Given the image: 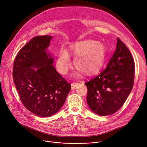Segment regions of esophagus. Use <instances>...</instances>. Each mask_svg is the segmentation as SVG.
<instances>
[{
	"instance_id": "1",
	"label": "esophagus",
	"mask_w": 147,
	"mask_h": 147,
	"mask_svg": "<svg viewBox=\"0 0 147 147\" xmlns=\"http://www.w3.org/2000/svg\"><path fill=\"white\" fill-rule=\"evenodd\" d=\"M78 84L79 83H72L71 84V89L72 90H73L74 88H75L78 85Z\"/></svg>"
}]
</instances>
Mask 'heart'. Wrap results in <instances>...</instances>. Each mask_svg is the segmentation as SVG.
I'll return each mask as SVG.
<instances>
[{
    "label": "heart",
    "mask_w": 147,
    "mask_h": 147,
    "mask_svg": "<svg viewBox=\"0 0 147 147\" xmlns=\"http://www.w3.org/2000/svg\"><path fill=\"white\" fill-rule=\"evenodd\" d=\"M70 50L76 56L74 59L75 67L85 76L97 74L102 69L105 62L107 49L105 46L91 39H86L73 43ZM71 66L68 52L62 50L59 55L56 67L61 74L65 75Z\"/></svg>",
    "instance_id": "heart-1"
}]
</instances>
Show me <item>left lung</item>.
<instances>
[{
    "instance_id": "1",
    "label": "left lung",
    "mask_w": 147,
    "mask_h": 147,
    "mask_svg": "<svg viewBox=\"0 0 147 147\" xmlns=\"http://www.w3.org/2000/svg\"><path fill=\"white\" fill-rule=\"evenodd\" d=\"M134 73V61L131 53L117 38L115 51L105 69L85 83L87 102L91 111L100 116L118 111L132 90Z\"/></svg>"
}]
</instances>
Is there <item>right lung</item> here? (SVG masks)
Returning <instances> with one entry per match:
<instances>
[{
    "label": "right lung",
    "instance_id": "1",
    "mask_svg": "<svg viewBox=\"0 0 147 147\" xmlns=\"http://www.w3.org/2000/svg\"><path fill=\"white\" fill-rule=\"evenodd\" d=\"M52 36H36L19 51L14 61L13 82L25 107L38 116L57 113L71 89L53 65L47 51Z\"/></svg>",
    "mask_w": 147,
    "mask_h": 147
}]
</instances>
